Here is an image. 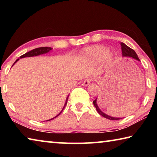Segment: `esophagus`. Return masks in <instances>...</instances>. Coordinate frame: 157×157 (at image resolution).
I'll return each mask as SVG.
<instances>
[{"instance_id": "esophagus-1", "label": "esophagus", "mask_w": 157, "mask_h": 157, "mask_svg": "<svg viewBox=\"0 0 157 157\" xmlns=\"http://www.w3.org/2000/svg\"><path fill=\"white\" fill-rule=\"evenodd\" d=\"M93 79H94V78H93L92 77H89V78H87L83 82V85H84V86H87V85H89V84L93 80Z\"/></svg>"}]
</instances>
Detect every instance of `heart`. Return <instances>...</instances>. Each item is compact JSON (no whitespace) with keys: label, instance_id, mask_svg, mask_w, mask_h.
Instances as JSON below:
<instances>
[{"label":"heart","instance_id":"heart-1","mask_svg":"<svg viewBox=\"0 0 157 157\" xmlns=\"http://www.w3.org/2000/svg\"><path fill=\"white\" fill-rule=\"evenodd\" d=\"M82 55L94 62H98L102 60L105 65H111L114 60V55L111 50L104 46H94L86 48L82 51Z\"/></svg>","mask_w":157,"mask_h":157}]
</instances>
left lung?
I'll use <instances>...</instances> for the list:
<instances>
[{"label": "left lung", "mask_w": 157, "mask_h": 157, "mask_svg": "<svg viewBox=\"0 0 157 157\" xmlns=\"http://www.w3.org/2000/svg\"><path fill=\"white\" fill-rule=\"evenodd\" d=\"M121 50H122V54H123V57H132V58H133V59H136V60L139 61V62H140V59H139V57H138V55H136V52H135L134 50L132 49L131 48H129V46H127V45H125L124 43H121ZM96 101H97V98L93 102H94V105L95 106V107L96 108V110L98 112V113L100 114V115L102 116L103 117H105V118H107V119H109V120H111V121L120 120V119H121V118H114V117H111L110 116L107 115V114L105 113H103L102 111L100 109L99 107H98V106L97 105Z\"/></svg>", "instance_id": "8db88e82"}]
</instances>
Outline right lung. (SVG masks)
<instances>
[{
  "instance_id": "add662e5",
  "label": "right lung",
  "mask_w": 157,
  "mask_h": 157,
  "mask_svg": "<svg viewBox=\"0 0 157 157\" xmlns=\"http://www.w3.org/2000/svg\"><path fill=\"white\" fill-rule=\"evenodd\" d=\"M52 48H50V47H41V48H35V49H33V50H30V51H29V52H26V53H25L24 55H21V56L20 57V58H23V57H34V56H37V55H42V54H45V53H47V52H48L49 51H50V50H51ZM19 59H17V60H16V62L14 63H14L17 62V61ZM13 64V65H14ZM68 97H67V98H66V102H65V105H64V106H63V109L62 110V111H61V112L58 114L57 116H56L55 117V118H56L57 116H58L59 115V114L62 112V111L63 110V109L65 108V107H66V104H67V101H68ZM55 118H52V119H50V120H52V119H54ZM50 120H48V121H50Z\"/></svg>"
}]
</instances>
